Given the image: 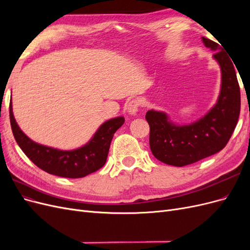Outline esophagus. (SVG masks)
Here are the masks:
<instances>
[{"mask_svg": "<svg viewBox=\"0 0 250 250\" xmlns=\"http://www.w3.org/2000/svg\"><path fill=\"white\" fill-rule=\"evenodd\" d=\"M139 106H140V104L137 100L130 101L129 104H128V106H127L128 113H129V115H131V116L135 115V113H137L138 110H139Z\"/></svg>", "mask_w": 250, "mask_h": 250, "instance_id": "1", "label": "esophagus"}]
</instances>
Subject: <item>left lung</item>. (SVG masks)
Returning <instances> with one entry per match:
<instances>
[{"mask_svg": "<svg viewBox=\"0 0 250 250\" xmlns=\"http://www.w3.org/2000/svg\"><path fill=\"white\" fill-rule=\"evenodd\" d=\"M207 48L216 52L213 58L220 65L221 87L216 104L191 124L173 123L165 111L148 110L150 149L158 161L175 167L194 164L221 151L237 126L241 107L240 86L233 62L224 48L202 37Z\"/></svg>", "mask_w": 250, "mask_h": 250, "instance_id": "8db88e82", "label": "left lung"}]
</instances>
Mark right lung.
I'll return each instance as SVG.
<instances>
[{"label":"right lung","instance_id":"1","mask_svg":"<svg viewBox=\"0 0 250 250\" xmlns=\"http://www.w3.org/2000/svg\"><path fill=\"white\" fill-rule=\"evenodd\" d=\"M11 129L18 145L34 165L53 175L80 178L96 172L106 163L113 134L125 122L117 117L104 122L85 145L73 150H60L35 143L21 131L9 105Z\"/></svg>","mask_w":250,"mask_h":250}]
</instances>
